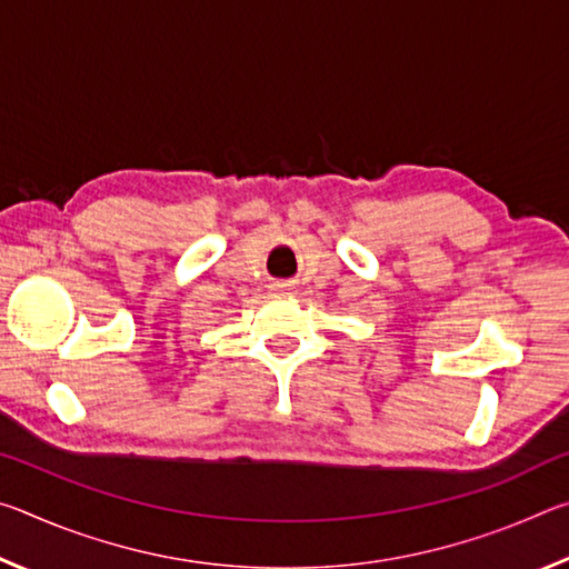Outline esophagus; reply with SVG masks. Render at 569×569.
Listing matches in <instances>:
<instances>
[{"mask_svg": "<svg viewBox=\"0 0 569 569\" xmlns=\"http://www.w3.org/2000/svg\"><path fill=\"white\" fill-rule=\"evenodd\" d=\"M271 288H273V291H276V293H286V291H288V288H291V283H286V281H276V283L271 286Z\"/></svg>", "mask_w": 569, "mask_h": 569, "instance_id": "34e87169", "label": "esophagus"}]
</instances>
